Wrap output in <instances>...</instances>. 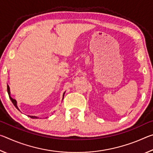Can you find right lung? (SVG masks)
<instances>
[{
  "label": "right lung",
  "mask_w": 153,
  "mask_h": 153,
  "mask_svg": "<svg viewBox=\"0 0 153 153\" xmlns=\"http://www.w3.org/2000/svg\"><path fill=\"white\" fill-rule=\"evenodd\" d=\"M7 92H8L9 98H10V99H11V102H13V104L15 107H16L18 110H19V108H18L17 106V101H16V100H15V99H13V98H12L11 97V96H10V89H9V86H8V85H7ZM63 96H64V94H63ZM28 116H29V117H30V118H33V119H37V118H38L37 117H35V116H30V115H28Z\"/></svg>",
  "instance_id": "1"
}]
</instances>
